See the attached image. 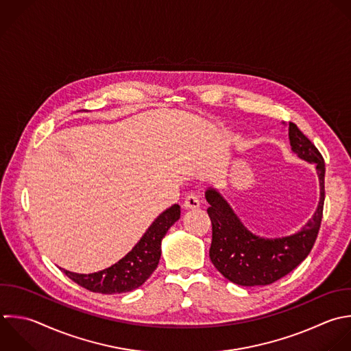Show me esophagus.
<instances>
[{
	"instance_id": "1",
	"label": "esophagus",
	"mask_w": 351,
	"mask_h": 351,
	"mask_svg": "<svg viewBox=\"0 0 351 351\" xmlns=\"http://www.w3.org/2000/svg\"><path fill=\"white\" fill-rule=\"evenodd\" d=\"M184 207L186 210H196L200 207V200L197 199V196L195 195H189L186 196V199L184 200Z\"/></svg>"
}]
</instances>
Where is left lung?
<instances>
[{"mask_svg":"<svg viewBox=\"0 0 351 351\" xmlns=\"http://www.w3.org/2000/svg\"><path fill=\"white\" fill-rule=\"evenodd\" d=\"M289 144L302 160L315 166L319 181V202L307 223L289 236L262 237L248 230L233 208L215 189L206 191L208 217L213 223L210 259L229 281L243 285H269L292 271L311 251L318 234L325 199V163L313 143L289 122Z\"/></svg>","mask_w":351,"mask_h":351,"instance_id":"obj_1","label":"left lung"}]
</instances>
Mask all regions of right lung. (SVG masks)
Here are the masks:
<instances>
[{
    "label": "right lung",
    "instance_id": "1",
    "mask_svg": "<svg viewBox=\"0 0 351 351\" xmlns=\"http://www.w3.org/2000/svg\"><path fill=\"white\" fill-rule=\"evenodd\" d=\"M180 215L181 208L178 204H173L165 210L151 223L132 251L104 270L90 274H80L64 269L63 271L73 281L92 292L122 293L133 291L141 287L158 267L162 252V239L166 236L170 226L180 219Z\"/></svg>",
    "mask_w": 351,
    "mask_h": 351
}]
</instances>
